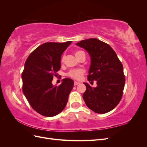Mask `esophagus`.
<instances>
[{
    "label": "esophagus",
    "instance_id": "esophagus-1",
    "mask_svg": "<svg viewBox=\"0 0 147 147\" xmlns=\"http://www.w3.org/2000/svg\"><path fill=\"white\" fill-rule=\"evenodd\" d=\"M80 83V82H74V85L75 86H77V85H78V84H79Z\"/></svg>",
    "mask_w": 147,
    "mask_h": 147
}]
</instances>
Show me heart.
<instances>
[{"instance_id": "1", "label": "heart", "mask_w": 147, "mask_h": 147, "mask_svg": "<svg viewBox=\"0 0 147 147\" xmlns=\"http://www.w3.org/2000/svg\"><path fill=\"white\" fill-rule=\"evenodd\" d=\"M82 52H83V51H75V56L77 57ZM84 70L83 69H72V70H70L69 72L67 73V75L69 77H70V78H74L75 80H80L82 78V75L84 74Z\"/></svg>"}]
</instances>
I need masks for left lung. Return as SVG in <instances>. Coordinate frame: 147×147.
<instances>
[{
    "instance_id": "8db88e82",
    "label": "left lung",
    "mask_w": 147,
    "mask_h": 147,
    "mask_svg": "<svg viewBox=\"0 0 147 147\" xmlns=\"http://www.w3.org/2000/svg\"><path fill=\"white\" fill-rule=\"evenodd\" d=\"M76 45L86 50L91 57L88 81L97 82L96 88L84 83L86 87L83 94L84 102L93 112L107 113L121 99L125 84L123 66L112 47L99 39L83 40Z\"/></svg>"
}]
</instances>
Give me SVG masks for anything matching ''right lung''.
<instances>
[{"label": "right lung", "instance_id": "right-lung-1", "mask_svg": "<svg viewBox=\"0 0 147 147\" xmlns=\"http://www.w3.org/2000/svg\"><path fill=\"white\" fill-rule=\"evenodd\" d=\"M71 43H43L30 53L25 63L21 76L23 92L32 108L43 116L57 115L67 103L74 81L64 78L57 86L52 80L61 69L62 54Z\"/></svg>", "mask_w": 147, "mask_h": 147}]
</instances>
